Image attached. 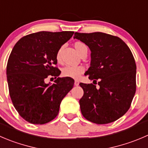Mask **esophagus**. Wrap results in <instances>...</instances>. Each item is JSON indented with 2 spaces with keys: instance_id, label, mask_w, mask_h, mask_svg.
I'll return each instance as SVG.
<instances>
[{
  "instance_id": "esophagus-1",
  "label": "esophagus",
  "mask_w": 148,
  "mask_h": 148,
  "mask_svg": "<svg viewBox=\"0 0 148 148\" xmlns=\"http://www.w3.org/2000/svg\"><path fill=\"white\" fill-rule=\"evenodd\" d=\"M79 84V82L78 80H75V81H74V85L78 86Z\"/></svg>"
}]
</instances>
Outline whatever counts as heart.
Listing matches in <instances>:
<instances>
[{
	"mask_svg": "<svg viewBox=\"0 0 148 148\" xmlns=\"http://www.w3.org/2000/svg\"><path fill=\"white\" fill-rule=\"evenodd\" d=\"M74 47L77 52L80 56L82 55L84 53H87V47L84 43L82 42H75L74 44ZM61 52L62 48L58 49L56 53V60L58 63L61 62ZM84 69L83 66H66L62 69V75L65 77H70L73 79H78L82 74L84 72Z\"/></svg>",
	"mask_w": 148,
	"mask_h": 148,
	"instance_id": "heart-1",
	"label": "heart"
}]
</instances>
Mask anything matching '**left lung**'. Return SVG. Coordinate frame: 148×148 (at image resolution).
Segmentation results:
<instances>
[{
	"label": "left lung",
	"mask_w": 148,
	"mask_h": 148,
	"mask_svg": "<svg viewBox=\"0 0 148 148\" xmlns=\"http://www.w3.org/2000/svg\"><path fill=\"white\" fill-rule=\"evenodd\" d=\"M91 51L90 66L85 72L93 84L80 83L83 116L97 124L116 121L130 108L136 92V64L127 44L116 36L103 32H75ZM95 84V83H94Z\"/></svg>",
	"instance_id": "left-lung-1"
}]
</instances>
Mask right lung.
Instances as JSON below:
<instances>
[{
    "label": "right lung",
    "mask_w": 148,
    "mask_h": 148,
    "mask_svg": "<svg viewBox=\"0 0 148 148\" xmlns=\"http://www.w3.org/2000/svg\"><path fill=\"white\" fill-rule=\"evenodd\" d=\"M74 32H39L21 38L14 45L6 67L7 82L13 105L28 122L44 124L57 116L60 104L74 87L70 77H58L56 53ZM48 75L57 79L46 84Z\"/></svg>",
    "instance_id": "1"
}]
</instances>
